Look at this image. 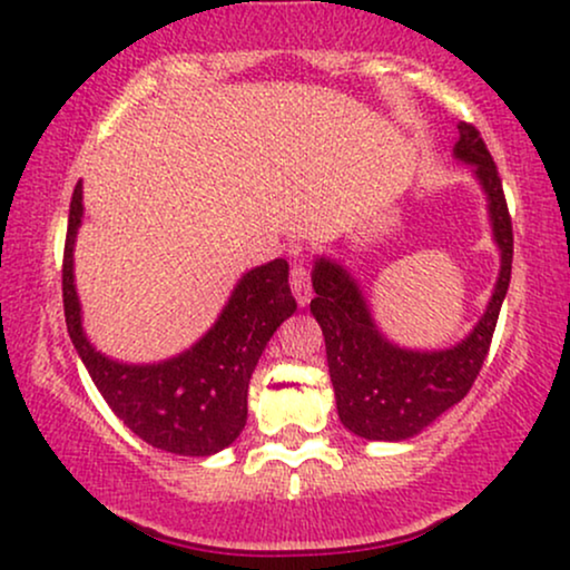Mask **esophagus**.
Wrapping results in <instances>:
<instances>
[{
  "instance_id": "1",
  "label": "esophagus",
  "mask_w": 570,
  "mask_h": 570,
  "mask_svg": "<svg viewBox=\"0 0 570 570\" xmlns=\"http://www.w3.org/2000/svg\"><path fill=\"white\" fill-rule=\"evenodd\" d=\"M289 284H292V294H294V299H297V305L305 307L309 297H313V286H309V273L305 265H294Z\"/></svg>"
}]
</instances>
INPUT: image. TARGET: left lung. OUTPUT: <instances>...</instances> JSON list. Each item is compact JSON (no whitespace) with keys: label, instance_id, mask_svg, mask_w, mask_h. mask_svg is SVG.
<instances>
[{"label":"left lung","instance_id":"left-lung-1","mask_svg":"<svg viewBox=\"0 0 570 570\" xmlns=\"http://www.w3.org/2000/svg\"><path fill=\"white\" fill-rule=\"evenodd\" d=\"M458 131L452 157L471 165V176L487 199L492 242L500 252L492 297L460 342L442 350L402 347L381 331L368 294L347 265L328 255H315L313 263L315 299L309 302V313L326 338L338 421L371 442L413 439L465 397L484 365L510 286L513 226L502 181L476 128L460 124Z\"/></svg>","mask_w":570,"mask_h":570}]
</instances>
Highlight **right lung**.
I'll use <instances>...</instances> for the list:
<instances>
[{"label":"right lung","instance_id":"right-lung-1","mask_svg":"<svg viewBox=\"0 0 570 570\" xmlns=\"http://www.w3.org/2000/svg\"><path fill=\"white\" fill-rule=\"evenodd\" d=\"M83 223V184L70 199L62 263L68 334L112 413L157 450L210 458L236 442L247 423V389L276 328L297 309L289 263L257 265L236 281L220 315L189 350L157 363H124L91 344L76 292V236Z\"/></svg>","mask_w":570,"mask_h":570}]
</instances>
